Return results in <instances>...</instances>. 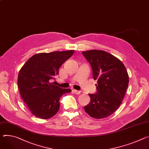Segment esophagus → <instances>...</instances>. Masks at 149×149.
I'll use <instances>...</instances> for the list:
<instances>
[{
  "label": "esophagus",
  "mask_w": 149,
  "mask_h": 149,
  "mask_svg": "<svg viewBox=\"0 0 149 149\" xmlns=\"http://www.w3.org/2000/svg\"><path fill=\"white\" fill-rule=\"evenodd\" d=\"M73 91L77 94H79L81 93V91H78V90H73Z\"/></svg>",
  "instance_id": "34e87169"
}]
</instances>
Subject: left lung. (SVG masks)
Here are the masks:
<instances>
[{
  "label": "left lung",
  "mask_w": 149,
  "mask_h": 149,
  "mask_svg": "<svg viewBox=\"0 0 149 149\" xmlns=\"http://www.w3.org/2000/svg\"><path fill=\"white\" fill-rule=\"evenodd\" d=\"M90 63L93 79L97 80V93L89 94L91 101L84 108L91 117L102 119L113 113L120 106L129 83V77L123 63L103 50L82 52Z\"/></svg>",
  "instance_id": "left-lung-1"
}]
</instances>
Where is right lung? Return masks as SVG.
Masks as SVG:
<instances>
[{"mask_svg":"<svg viewBox=\"0 0 149 149\" xmlns=\"http://www.w3.org/2000/svg\"><path fill=\"white\" fill-rule=\"evenodd\" d=\"M74 50L37 53L20 70L18 86L20 95L35 116L47 119L57 113L63 94L71 92L50 82L59 74L61 65L72 56Z\"/></svg>","mask_w":149,"mask_h":149,"instance_id":"add662e5","label":"right lung"}]
</instances>
